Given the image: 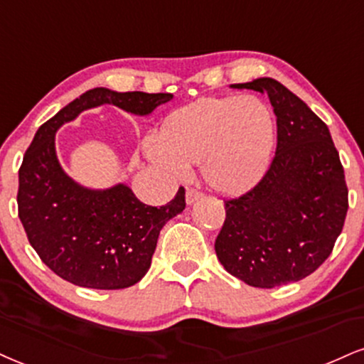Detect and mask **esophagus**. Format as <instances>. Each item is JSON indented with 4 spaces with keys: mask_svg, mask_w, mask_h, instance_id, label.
<instances>
[{
    "mask_svg": "<svg viewBox=\"0 0 364 364\" xmlns=\"http://www.w3.org/2000/svg\"><path fill=\"white\" fill-rule=\"evenodd\" d=\"M201 196H203V193L198 190H188L186 191V205H193L196 200H200Z\"/></svg>",
    "mask_w": 364,
    "mask_h": 364,
    "instance_id": "34e87169",
    "label": "esophagus"
}]
</instances>
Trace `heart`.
Returning <instances> with one entry per match:
<instances>
[{"instance_id": "heart-1", "label": "heart", "mask_w": 364, "mask_h": 364, "mask_svg": "<svg viewBox=\"0 0 364 364\" xmlns=\"http://www.w3.org/2000/svg\"><path fill=\"white\" fill-rule=\"evenodd\" d=\"M274 120L252 95L201 98L166 118L163 134H149L144 156L169 179H186L200 163L203 179L224 195L259 181L273 154Z\"/></svg>"}]
</instances>
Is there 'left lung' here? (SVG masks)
<instances>
[{"instance_id": "8db88e82", "label": "left lung", "mask_w": 364, "mask_h": 364, "mask_svg": "<svg viewBox=\"0 0 364 364\" xmlns=\"http://www.w3.org/2000/svg\"><path fill=\"white\" fill-rule=\"evenodd\" d=\"M268 95L277 115V154L264 178L225 201L215 252L232 277L274 288L312 274L329 257L348 213V186L327 125L282 82L232 85Z\"/></svg>"}]
</instances>
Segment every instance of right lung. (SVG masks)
Wrapping results in <instances>:
<instances>
[{
  "mask_svg": "<svg viewBox=\"0 0 364 364\" xmlns=\"http://www.w3.org/2000/svg\"><path fill=\"white\" fill-rule=\"evenodd\" d=\"M171 93L93 87L37 130L18 171V217L41 259L65 282L96 290L129 288L151 268L164 224L185 210V188L164 207H149L124 183L91 190L64 173L55 132L81 112L115 105L146 117Z\"/></svg>",
  "mask_w": 364,
  "mask_h": 364,
  "instance_id": "right-lung-1",
  "label": "right lung"
}]
</instances>
